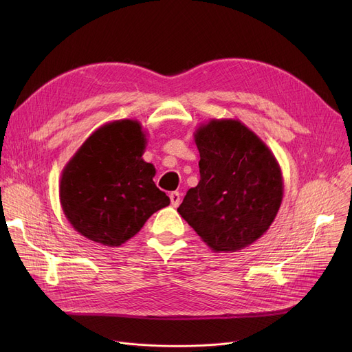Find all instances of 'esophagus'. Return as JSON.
<instances>
[{
  "instance_id": "1",
  "label": "esophagus",
  "mask_w": 352,
  "mask_h": 352,
  "mask_svg": "<svg viewBox=\"0 0 352 352\" xmlns=\"http://www.w3.org/2000/svg\"><path fill=\"white\" fill-rule=\"evenodd\" d=\"M170 199H171V206L175 207V208L181 204V195H179V192H177V191L170 194Z\"/></svg>"
}]
</instances>
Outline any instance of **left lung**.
<instances>
[{
	"label": "left lung",
	"instance_id": "1",
	"mask_svg": "<svg viewBox=\"0 0 352 352\" xmlns=\"http://www.w3.org/2000/svg\"><path fill=\"white\" fill-rule=\"evenodd\" d=\"M199 182L179 215L215 252L244 250L261 238L278 212L284 181L267 144L239 120H210L194 133Z\"/></svg>",
	"mask_w": 352,
	"mask_h": 352
}]
</instances>
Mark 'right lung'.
Returning a JSON list of instances; mask_svg holds the SVG:
<instances>
[{"label":"right lung","instance_id":"1","mask_svg":"<svg viewBox=\"0 0 352 352\" xmlns=\"http://www.w3.org/2000/svg\"><path fill=\"white\" fill-rule=\"evenodd\" d=\"M146 138L137 120H117L92 133L64 166L60 202L74 230L91 241L120 247L170 198L142 160Z\"/></svg>","mask_w":352,"mask_h":352}]
</instances>
